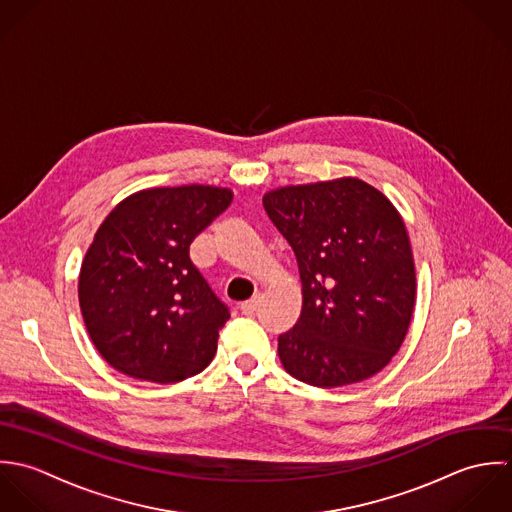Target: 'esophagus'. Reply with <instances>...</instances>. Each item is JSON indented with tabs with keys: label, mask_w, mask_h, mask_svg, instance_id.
I'll return each mask as SVG.
<instances>
[{
	"label": "esophagus",
	"mask_w": 512,
	"mask_h": 512,
	"mask_svg": "<svg viewBox=\"0 0 512 512\" xmlns=\"http://www.w3.org/2000/svg\"><path fill=\"white\" fill-rule=\"evenodd\" d=\"M257 307H259V297H255V299H251V301H245V303H241L239 305V310L243 312V314H253L255 310H257Z\"/></svg>",
	"instance_id": "1"
}]
</instances>
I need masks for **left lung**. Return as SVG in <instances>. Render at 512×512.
<instances>
[{
	"mask_svg": "<svg viewBox=\"0 0 512 512\" xmlns=\"http://www.w3.org/2000/svg\"><path fill=\"white\" fill-rule=\"evenodd\" d=\"M295 251L297 324L279 336L283 368L316 388L372 378L400 350L415 307V265L394 204L358 178L285 186L263 196Z\"/></svg>",
	"mask_w": 512,
	"mask_h": 512,
	"instance_id": "1",
	"label": "left lung"
}]
</instances>
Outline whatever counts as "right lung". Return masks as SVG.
Listing matches in <instances>:
<instances>
[{
  "mask_svg": "<svg viewBox=\"0 0 512 512\" xmlns=\"http://www.w3.org/2000/svg\"><path fill=\"white\" fill-rule=\"evenodd\" d=\"M233 200L229 188H148L106 217L83 259L79 305L104 360L174 384L213 360L229 310L190 259V245Z\"/></svg>",
  "mask_w": 512,
  "mask_h": 512,
  "instance_id": "obj_1",
  "label": "right lung"
}]
</instances>
